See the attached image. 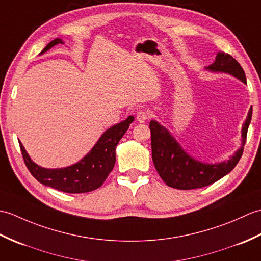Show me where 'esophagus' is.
<instances>
[{
    "instance_id": "1",
    "label": "esophagus",
    "mask_w": 261,
    "mask_h": 261,
    "mask_svg": "<svg viewBox=\"0 0 261 261\" xmlns=\"http://www.w3.org/2000/svg\"><path fill=\"white\" fill-rule=\"evenodd\" d=\"M149 118H150V112L148 110H139L137 113V120L142 123V122H146Z\"/></svg>"
}]
</instances>
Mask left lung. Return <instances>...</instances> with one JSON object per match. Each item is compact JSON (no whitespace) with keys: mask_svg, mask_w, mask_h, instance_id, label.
<instances>
[{"mask_svg":"<svg viewBox=\"0 0 261 261\" xmlns=\"http://www.w3.org/2000/svg\"><path fill=\"white\" fill-rule=\"evenodd\" d=\"M207 69L231 74L243 83H247L245 70L240 64L231 55L223 51L216 54L215 62L210 65ZM251 116L252 108L249 110L242 127L243 143L247 139ZM149 127L151 132V150L154 167L166 184L178 190H194L213 184L236 167L243 152L241 148L228 162L215 165L202 164L188 156L169 135V132L156 121H151Z\"/></svg>","mask_w":261,"mask_h":261,"instance_id":"8db88e82","label":"left lung"}]
</instances>
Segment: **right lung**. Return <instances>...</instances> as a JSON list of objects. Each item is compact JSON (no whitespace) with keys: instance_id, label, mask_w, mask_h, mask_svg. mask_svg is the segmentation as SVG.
Wrapping results in <instances>:
<instances>
[{"instance_id":"1","label":"right lung","mask_w":261,"mask_h":261,"mask_svg":"<svg viewBox=\"0 0 261 261\" xmlns=\"http://www.w3.org/2000/svg\"><path fill=\"white\" fill-rule=\"evenodd\" d=\"M57 43H64L60 39H55L43 48L42 53L47 51ZM134 116H129L123 122L110 127L99 138V140L87 156L80 163L63 169H46L36 165L28 156L22 143L20 149L27 168L31 175L41 184L50 186L55 190L65 193H87L101 187L108 178L115 164V148L125 131L129 129Z\"/></svg>"}]
</instances>
